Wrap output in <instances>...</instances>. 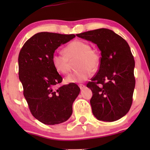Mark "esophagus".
Masks as SVG:
<instances>
[{"label":"esophagus","instance_id":"1","mask_svg":"<svg viewBox=\"0 0 150 150\" xmlns=\"http://www.w3.org/2000/svg\"><path fill=\"white\" fill-rule=\"evenodd\" d=\"M79 86L80 89H84V88L85 87V85H83V84H81V85H79Z\"/></svg>","mask_w":150,"mask_h":150}]
</instances>
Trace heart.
Masks as SVG:
<instances>
[{
	"label": "heart",
	"mask_w": 150,
	"mask_h": 150,
	"mask_svg": "<svg viewBox=\"0 0 150 150\" xmlns=\"http://www.w3.org/2000/svg\"><path fill=\"white\" fill-rule=\"evenodd\" d=\"M63 51L65 54L58 52L52 54V63L59 73L67 74L76 61L75 67L78 69L66 77L65 81L67 83H82L90 76L92 70L96 71L99 68L100 54L84 41L74 40L65 47Z\"/></svg>",
	"instance_id": "heart-1"
}]
</instances>
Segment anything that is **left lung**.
Wrapping results in <instances>:
<instances>
[{"label": "left lung", "mask_w": 150, "mask_h": 150, "mask_svg": "<svg viewBox=\"0 0 150 150\" xmlns=\"http://www.w3.org/2000/svg\"><path fill=\"white\" fill-rule=\"evenodd\" d=\"M97 44L101 51L97 74L87 83L93 96V115L98 120L114 122L129 111L135 87L134 60L126 40L107 28L76 34Z\"/></svg>", "instance_id": "left-lung-1"}]
</instances>
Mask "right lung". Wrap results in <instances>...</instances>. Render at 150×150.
<instances>
[{
	"mask_svg": "<svg viewBox=\"0 0 150 150\" xmlns=\"http://www.w3.org/2000/svg\"><path fill=\"white\" fill-rule=\"evenodd\" d=\"M75 35L38 33L26 41L18 57L19 79L33 116L43 124H59L72 113V104L80 93L76 84L57 88L62 77L53 66L52 56Z\"/></svg>",
	"mask_w": 150,
	"mask_h": 150,
	"instance_id": "add662e5",
	"label": "right lung"
}]
</instances>
